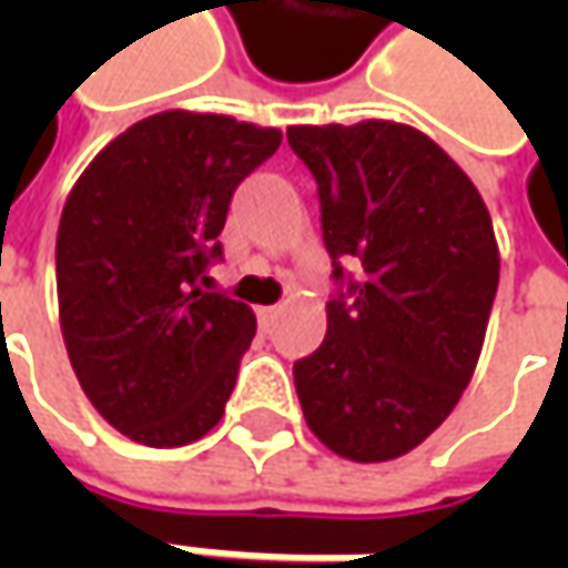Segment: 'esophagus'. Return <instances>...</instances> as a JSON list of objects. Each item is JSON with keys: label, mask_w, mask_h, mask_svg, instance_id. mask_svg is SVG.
Segmentation results:
<instances>
[{"label": "esophagus", "mask_w": 568, "mask_h": 568, "mask_svg": "<svg viewBox=\"0 0 568 568\" xmlns=\"http://www.w3.org/2000/svg\"><path fill=\"white\" fill-rule=\"evenodd\" d=\"M277 313H281L277 306H262V310H258V322H262V328H272Z\"/></svg>", "instance_id": "obj_1"}]
</instances>
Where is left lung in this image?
I'll use <instances>...</instances> for the list:
<instances>
[{"instance_id":"8db88e82","label":"left lung","mask_w":568,"mask_h":568,"mask_svg":"<svg viewBox=\"0 0 568 568\" xmlns=\"http://www.w3.org/2000/svg\"><path fill=\"white\" fill-rule=\"evenodd\" d=\"M287 142L316 180L338 284L325 341L294 363L296 398L341 458L388 462L420 446L474 376L499 287L490 211L402 122L291 125Z\"/></svg>"}]
</instances>
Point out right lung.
I'll return each instance as SVG.
<instances>
[{
	"label": "right lung",
	"mask_w": 568,
	"mask_h": 568,
	"mask_svg": "<svg viewBox=\"0 0 568 568\" xmlns=\"http://www.w3.org/2000/svg\"><path fill=\"white\" fill-rule=\"evenodd\" d=\"M277 129L166 110L135 122L81 173L55 233L65 351L110 426L154 448L221 420L255 335L246 303L207 287L236 186Z\"/></svg>",
	"instance_id": "obj_1"
}]
</instances>
